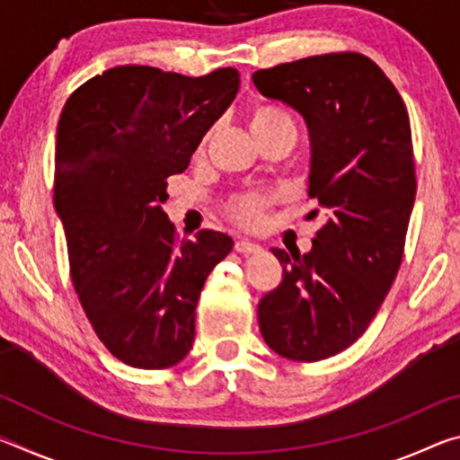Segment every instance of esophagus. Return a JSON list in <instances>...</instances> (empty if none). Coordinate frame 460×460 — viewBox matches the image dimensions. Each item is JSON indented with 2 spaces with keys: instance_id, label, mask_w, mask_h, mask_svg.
<instances>
[{
  "instance_id": "1",
  "label": "esophagus",
  "mask_w": 460,
  "mask_h": 460,
  "mask_svg": "<svg viewBox=\"0 0 460 460\" xmlns=\"http://www.w3.org/2000/svg\"><path fill=\"white\" fill-rule=\"evenodd\" d=\"M235 252H237V253L249 255V253H258V252H261V247H260L258 243H252V241H247V239H239L237 243H235Z\"/></svg>"
}]
</instances>
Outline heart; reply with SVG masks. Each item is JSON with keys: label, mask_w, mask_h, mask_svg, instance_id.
Listing matches in <instances>:
<instances>
[{"label": "heart", "mask_w": 460, "mask_h": 460, "mask_svg": "<svg viewBox=\"0 0 460 460\" xmlns=\"http://www.w3.org/2000/svg\"><path fill=\"white\" fill-rule=\"evenodd\" d=\"M282 123H292L290 115L276 105H258L253 109L252 128L253 131L271 129ZM274 202V197L266 192H247L235 197L229 202L231 219L245 229H261L268 221V208Z\"/></svg>", "instance_id": "1"}]
</instances>
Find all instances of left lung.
Returning <instances> with one entry per match:
<instances>
[{
    "label": "left lung",
    "instance_id": "obj_1",
    "mask_svg": "<svg viewBox=\"0 0 460 460\" xmlns=\"http://www.w3.org/2000/svg\"><path fill=\"white\" fill-rule=\"evenodd\" d=\"M263 97L306 121L308 197L324 213L313 249H271L284 266L263 296V341L292 361H321L361 337L398 276L416 199L406 105L371 58L332 52L253 73Z\"/></svg>",
    "mask_w": 460,
    "mask_h": 460
}]
</instances>
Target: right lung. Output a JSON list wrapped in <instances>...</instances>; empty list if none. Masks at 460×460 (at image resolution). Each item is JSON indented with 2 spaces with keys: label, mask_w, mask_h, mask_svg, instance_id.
<instances>
[{
  "label": "right lung",
  "mask_w": 460,
  "mask_h": 460,
  "mask_svg": "<svg viewBox=\"0 0 460 460\" xmlns=\"http://www.w3.org/2000/svg\"><path fill=\"white\" fill-rule=\"evenodd\" d=\"M237 91L231 66L184 76L126 65L81 84L60 113L54 208L71 278L93 331L131 367L189 355L202 286L233 247L208 229L178 239L162 202Z\"/></svg>",
  "instance_id": "obj_1"
}]
</instances>
